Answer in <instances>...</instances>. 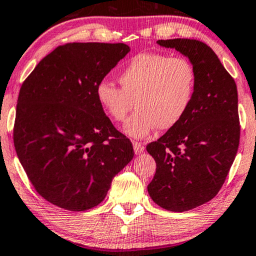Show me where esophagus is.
<instances>
[{"instance_id": "1", "label": "esophagus", "mask_w": 256, "mask_h": 256, "mask_svg": "<svg viewBox=\"0 0 256 256\" xmlns=\"http://www.w3.org/2000/svg\"><path fill=\"white\" fill-rule=\"evenodd\" d=\"M132 146H134V152H135V154H141L142 152L144 150V144H142V142H138V141H135V142H132Z\"/></svg>"}]
</instances>
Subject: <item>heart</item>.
I'll return each mask as SVG.
<instances>
[{"label": "heart", "mask_w": 256, "mask_h": 256, "mask_svg": "<svg viewBox=\"0 0 256 256\" xmlns=\"http://www.w3.org/2000/svg\"><path fill=\"white\" fill-rule=\"evenodd\" d=\"M116 87L102 81L96 87V98L106 114L124 126L132 138H144L158 128L175 127L190 108L196 87V74L190 61L181 56L160 52H140L132 56L118 74Z\"/></svg>", "instance_id": "obj_1"}]
</instances>
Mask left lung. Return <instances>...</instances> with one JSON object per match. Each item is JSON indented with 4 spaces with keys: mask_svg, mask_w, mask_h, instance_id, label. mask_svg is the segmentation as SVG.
Instances as JSON below:
<instances>
[{
    "mask_svg": "<svg viewBox=\"0 0 256 256\" xmlns=\"http://www.w3.org/2000/svg\"><path fill=\"white\" fill-rule=\"evenodd\" d=\"M187 56L196 87L184 118L147 146L156 162L148 193L170 212H187L210 201L224 184L240 142L238 89L213 49L198 40H158Z\"/></svg>",
    "mask_w": 256,
    "mask_h": 256,
    "instance_id": "1",
    "label": "left lung"
}]
</instances>
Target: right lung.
Returning a JSON list of instances; mask_svg holds the SVG:
<instances>
[{
  "instance_id": "add662e5",
  "label": "right lung",
  "mask_w": 256,
  "mask_h": 256,
  "mask_svg": "<svg viewBox=\"0 0 256 256\" xmlns=\"http://www.w3.org/2000/svg\"><path fill=\"white\" fill-rule=\"evenodd\" d=\"M129 50L124 43L58 46L22 84L16 154L36 192L58 207L84 212L101 204L134 156L96 98L98 84Z\"/></svg>"
}]
</instances>
